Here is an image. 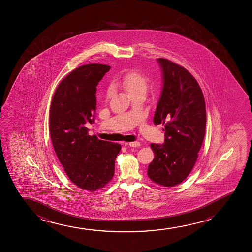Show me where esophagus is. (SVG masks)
I'll return each instance as SVG.
<instances>
[{
  "label": "esophagus",
  "instance_id": "34e87169",
  "mask_svg": "<svg viewBox=\"0 0 252 252\" xmlns=\"http://www.w3.org/2000/svg\"><path fill=\"white\" fill-rule=\"evenodd\" d=\"M126 145H130L131 147H138L140 146V143L138 141L131 142V143H126Z\"/></svg>",
  "mask_w": 252,
  "mask_h": 252
}]
</instances>
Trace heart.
<instances>
[{
  "label": "heart",
  "instance_id": "1",
  "mask_svg": "<svg viewBox=\"0 0 252 252\" xmlns=\"http://www.w3.org/2000/svg\"><path fill=\"white\" fill-rule=\"evenodd\" d=\"M118 86L121 87L127 92L129 95L145 91L147 88V78L141 73L137 71H129L121 76L117 81ZM111 90H107V97H110Z\"/></svg>",
  "mask_w": 252,
  "mask_h": 252
}]
</instances>
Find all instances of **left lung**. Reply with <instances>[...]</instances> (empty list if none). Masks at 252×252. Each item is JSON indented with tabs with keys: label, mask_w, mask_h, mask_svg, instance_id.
Returning <instances> with one entry per match:
<instances>
[{
	"label": "left lung",
	"mask_w": 252,
	"mask_h": 252,
	"mask_svg": "<svg viewBox=\"0 0 252 252\" xmlns=\"http://www.w3.org/2000/svg\"><path fill=\"white\" fill-rule=\"evenodd\" d=\"M162 89L153 121L163 124L164 143L151 144L154 159L148 176L154 183L176 186L195 164L206 131V104L199 83L185 68L158 59Z\"/></svg>",
	"instance_id": "8db88e82"
}]
</instances>
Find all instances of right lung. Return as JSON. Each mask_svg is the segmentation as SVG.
Listing matches in <instances>:
<instances>
[{"label": "right lung", "mask_w": 252, "mask_h": 252, "mask_svg": "<svg viewBox=\"0 0 252 252\" xmlns=\"http://www.w3.org/2000/svg\"><path fill=\"white\" fill-rule=\"evenodd\" d=\"M110 66H80L59 83L50 108V134L56 154L69 180L95 191L110 182L121 145L90 136L94 122L96 87Z\"/></svg>", "instance_id": "1"}]
</instances>
